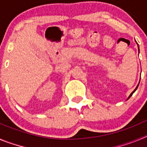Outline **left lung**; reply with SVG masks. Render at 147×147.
I'll return each instance as SVG.
<instances>
[{"mask_svg":"<svg viewBox=\"0 0 147 147\" xmlns=\"http://www.w3.org/2000/svg\"><path fill=\"white\" fill-rule=\"evenodd\" d=\"M136 43H137V42H136ZM137 45H138V52H139V46H138V43H137ZM139 83H140V82H139ZM139 83H138V85H137V87H136V89H135L134 90H133V91L132 92V93H131V94L129 95V97H128V98H127V100H128V99H129V98H130L131 96H132V94H133V93H135V91H136V90H137L138 87V85H139Z\"/></svg>","mask_w":147,"mask_h":147,"instance_id":"left-lung-1","label":"left lung"}]
</instances>
